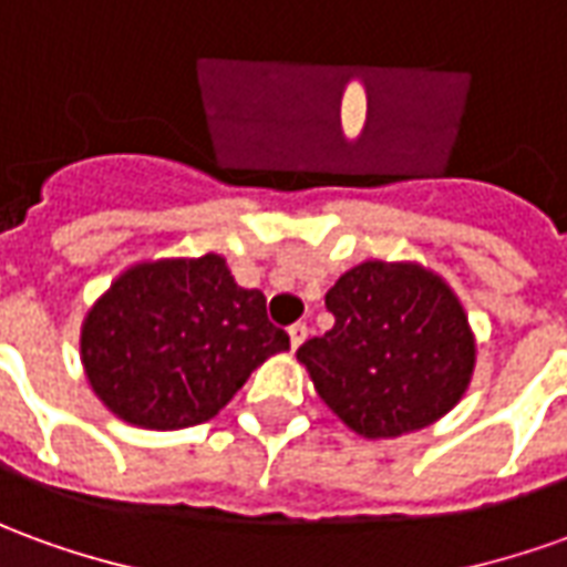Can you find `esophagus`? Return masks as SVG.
<instances>
[{"label": "esophagus", "mask_w": 567, "mask_h": 567, "mask_svg": "<svg viewBox=\"0 0 567 567\" xmlns=\"http://www.w3.org/2000/svg\"><path fill=\"white\" fill-rule=\"evenodd\" d=\"M307 334H310V328L303 322H295L291 328H288V338H291V350H297L303 340H307Z\"/></svg>", "instance_id": "1"}]
</instances>
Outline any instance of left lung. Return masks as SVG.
Here are the masks:
<instances>
[{
    "label": "left lung",
    "instance_id": "1",
    "mask_svg": "<svg viewBox=\"0 0 567 567\" xmlns=\"http://www.w3.org/2000/svg\"><path fill=\"white\" fill-rule=\"evenodd\" d=\"M334 328L297 359L324 405L365 439L435 423L461 402L476 340L445 279L417 264L365 260L324 295Z\"/></svg>",
    "mask_w": 567,
    "mask_h": 567
}]
</instances>
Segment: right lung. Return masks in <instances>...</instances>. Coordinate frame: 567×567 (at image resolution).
<instances>
[{"mask_svg":"<svg viewBox=\"0 0 567 567\" xmlns=\"http://www.w3.org/2000/svg\"><path fill=\"white\" fill-rule=\"evenodd\" d=\"M282 350L288 334L267 319V297L236 285L220 255L137 264L82 324L91 390L144 430L212 421Z\"/></svg>","mask_w":567,"mask_h":567,"instance_id":"right-lung-1","label":"right lung"}]
</instances>
